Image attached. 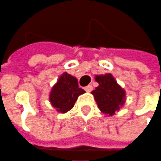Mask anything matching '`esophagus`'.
I'll list each match as a JSON object with an SVG mask.
<instances>
[{"label":"esophagus","instance_id":"34e87169","mask_svg":"<svg viewBox=\"0 0 161 161\" xmlns=\"http://www.w3.org/2000/svg\"><path fill=\"white\" fill-rule=\"evenodd\" d=\"M92 89H93V87H92L91 85H89V86L85 87V90H86V91H87V92H91V91H92Z\"/></svg>","mask_w":161,"mask_h":161}]
</instances>
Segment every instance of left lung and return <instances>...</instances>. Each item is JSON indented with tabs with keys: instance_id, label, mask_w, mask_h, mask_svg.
<instances>
[{
	"instance_id": "left-lung-1",
	"label": "left lung",
	"mask_w": 161,
	"mask_h": 161,
	"mask_svg": "<svg viewBox=\"0 0 161 161\" xmlns=\"http://www.w3.org/2000/svg\"><path fill=\"white\" fill-rule=\"evenodd\" d=\"M99 86L91 91L99 109L105 115H113L125 103V92L114 79L111 74L96 75Z\"/></svg>"
}]
</instances>
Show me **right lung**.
<instances>
[{"instance_id":"right-lung-1","label":"right lung","mask_w":161,"mask_h":161,"mask_svg":"<svg viewBox=\"0 0 161 161\" xmlns=\"http://www.w3.org/2000/svg\"><path fill=\"white\" fill-rule=\"evenodd\" d=\"M85 92L83 89L79 88L76 78L65 72L52 87L50 101L57 111L65 113L72 109L78 96Z\"/></svg>"}]
</instances>
